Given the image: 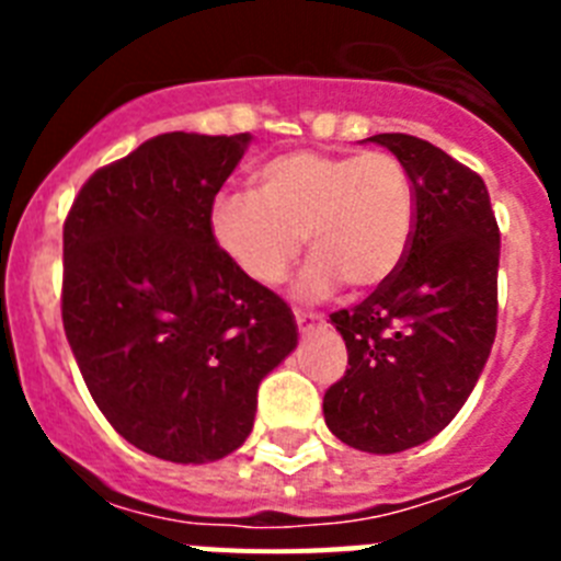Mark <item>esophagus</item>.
I'll list each match as a JSON object with an SVG mask.
<instances>
[{
  "label": "esophagus",
  "mask_w": 561,
  "mask_h": 561,
  "mask_svg": "<svg viewBox=\"0 0 561 561\" xmlns=\"http://www.w3.org/2000/svg\"><path fill=\"white\" fill-rule=\"evenodd\" d=\"M295 320H297V329H300V334H309V331H314L323 325V317L311 314V311H295Z\"/></svg>",
  "instance_id": "1"
}]
</instances>
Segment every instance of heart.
I'll use <instances>...</instances> for the list:
<instances>
[{
  "label": "heart",
  "instance_id": "obj_1",
  "mask_svg": "<svg viewBox=\"0 0 561 561\" xmlns=\"http://www.w3.org/2000/svg\"><path fill=\"white\" fill-rule=\"evenodd\" d=\"M255 193H221L210 205V238L236 272L277 286L309 244L297 297L325 300L348 284H388L410 250L415 187L393 153L295 151L266 162Z\"/></svg>",
  "mask_w": 561,
  "mask_h": 561
}]
</instances>
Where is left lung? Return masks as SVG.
<instances>
[{"label":"left lung","instance_id":"obj_1","mask_svg":"<svg viewBox=\"0 0 561 561\" xmlns=\"http://www.w3.org/2000/svg\"><path fill=\"white\" fill-rule=\"evenodd\" d=\"M415 187L410 250L368 300L331 314L348 365L323 399L331 433L370 455L435 438L478 385L497 331L500 230L478 173L433 142L376 134Z\"/></svg>","mask_w":561,"mask_h":561}]
</instances>
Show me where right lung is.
<instances>
[{"instance_id": "add662e5", "label": "right lung", "mask_w": 561, "mask_h": 561, "mask_svg": "<svg viewBox=\"0 0 561 561\" xmlns=\"http://www.w3.org/2000/svg\"><path fill=\"white\" fill-rule=\"evenodd\" d=\"M250 134L171 131L89 176L64 225L61 314L89 393L128 444L210 463L252 433L297 348L289 306L216 250L210 205Z\"/></svg>"}]
</instances>
